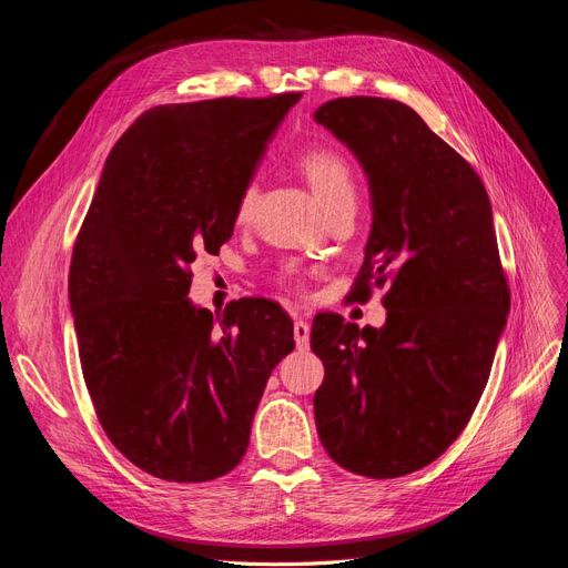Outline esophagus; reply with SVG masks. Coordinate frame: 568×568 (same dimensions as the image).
<instances>
[{"instance_id": "esophagus-1", "label": "esophagus", "mask_w": 568, "mask_h": 568, "mask_svg": "<svg viewBox=\"0 0 568 568\" xmlns=\"http://www.w3.org/2000/svg\"><path fill=\"white\" fill-rule=\"evenodd\" d=\"M294 338H296L298 348H307V343H311V324L303 320H296L294 322Z\"/></svg>"}]
</instances>
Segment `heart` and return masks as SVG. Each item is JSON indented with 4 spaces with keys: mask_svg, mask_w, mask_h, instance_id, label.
I'll list each match as a JSON object with an SVG mask.
<instances>
[{
    "mask_svg": "<svg viewBox=\"0 0 568 568\" xmlns=\"http://www.w3.org/2000/svg\"><path fill=\"white\" fill-rule=\"evenodd\" d=\"M298 168L326 213L334 211L336 205L355 203L353 170L346 163V159L341 156V153H336L332 149H311L298 159ZM255 199H257L255 182L244 184V189L236 196V205H234V215L239 222H246L251 217ZM284 280L288 284H298L296 270H286Z\"/></svg>",
    "mask_w": 568,
    "mask_h": 568,
    "instance_id": "b5f03b06",
    "label": "heart"
}]
</instances>
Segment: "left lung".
I'll list each match as a JSON object with an SVG mask.
<instances>
[{
    "label": "left lung",
    "mask_w": 568,
    "mask_h": 568,
    "mask_svg": "<svg viewBox=\"0 0 568 568\" xmlns=\"http://www.w3.org/2000/svg\"><path fill=\"white\" fill-rule=\"evenodd\" d=\"M365 168L372 232L351 298L386 286L382 329L324 313L317 434L359 476L395 478L438 459L471 419L509 313L493 211L476 170L409 106L341 97L315 111Z\"/></svg>",
    "instance_id": "1"
}]
</instances>
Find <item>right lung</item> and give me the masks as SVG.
Listing matches in <instances>:
<instances>
[{"label":"right lung","mask_w":568,"mask_h":568,"mask_svg":"<svg viewBox=\"0 0 568 568\" xmlns=\"http://www.w3.org/2000/svg\"><path fill=\"white\" fill-rule=\"evenodd\" d=\"M298 92L149 109L109 153L78 232L68 298L80 365L106 436L134 467L201 484L242 462L255 407L294 322L242 298L220 320L186 298Z\"/></svg>","instance_id":"1"}]
</instances>
